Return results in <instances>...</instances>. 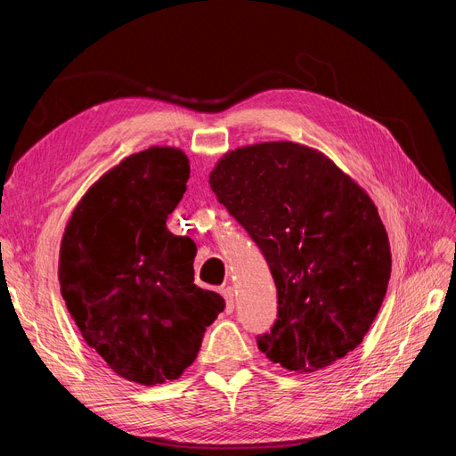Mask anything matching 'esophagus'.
I'll return each instance as SVG.
<instances>
[{"label":"esophagus","mask_w":456,"mask_h":456,"mask_svg":"<svg viewBox=\"0 0 456 456\" xmlns=\"http://www.w3.org/2000/svg\"><path fill=\"white\" fill-rule=\"evenodd\" d=\"M220 293H223L226 300V312H233V306H236V293H233V287H224Z\"/></svg>","instance_id":"esophagus-1"}]
</instances>
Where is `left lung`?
<instances>
[{
	"label": "left lung",
	"instance_id": "left-lung-1",
	"mask_svg": "<svg viewBox=\"0 0 456 456\" xmlns=\"http://www.w3.org/2000/svg\"><path fill=\"white\" fill-rule=\"evenodd\" d=\"M209 184L278 289V320L258 335V350L287 370L314 372L360 346L392 272L367 191L322 151L289 141L228 151Z\"/></svg>",
	"mask_w": 456,
	"mask_h": 456
}]
</instances>
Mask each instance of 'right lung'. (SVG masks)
<instances>
[{"label": "right lung", "instance_id": "add662e5", "mask_svg": "<svg viewBox=\"0 0 456 456\" xmlns=\"http://www.w3.org/2000/svg\"><path fill=\"white\" fill-rule=\"evenodd\" d=\"M190 178L183 150L151 146L96 181L61 241V293L81 337L119 377L176 380L224 298L194 283L196 243L167 230Z\"/></svg>", "mask_w": 456, "mask_h": 456}]
</instances>
